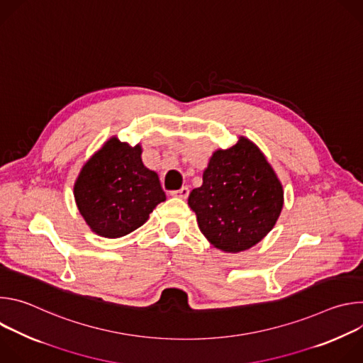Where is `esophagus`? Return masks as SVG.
<instances>
[{
	"instance_id": "obj_1",
	"label": "esophagus",
	"mask_w": 363,
	"mask_h": 363,
	"mask_svg": "<svg viewBox=\"0 0 363 363\" xmlns=\"http://www.w3.org/2000/svg\"><path fill=\"white\" fill-rule=\"evenodd\" d=\"M171 195L172 196H178V198H188V195H189V188L188 186H182L181 189H178V191H172L171 192Z\"/></svg>"
}]
</instances>
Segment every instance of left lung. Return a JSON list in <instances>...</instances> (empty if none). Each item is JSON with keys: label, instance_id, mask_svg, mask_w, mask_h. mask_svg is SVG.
Instances as JSON below:
<instances>
[{"label": "left lung", "instance_id": "obj_1", "mask_svg": "<svg viewBox=\"0 0 363 363\" xmlns=\"http://www.w3.org/2000/svg\"><path fill=\"white\" fill-rule=\"evenodd\" d=\"M188 203L211 244L238 252L272 231L283 208V186L262 150L240 138L233 147L214 152Z\"/></svg>", "mask_w": 363, "mask_h": 363}]
</instances>
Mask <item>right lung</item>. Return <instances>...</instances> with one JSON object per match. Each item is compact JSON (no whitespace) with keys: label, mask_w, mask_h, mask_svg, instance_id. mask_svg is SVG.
<instances>
[{"label":"right lung","mask_w":363,"mask_h":363,"mask_svg":"<svg viewBox=\"0 0 363 363\" xmlns=\"http://www.w3.org/2000/svg\"><path fill=\"white\" fill-rule=\"evenodd\" d=\"M139 145L112 138L84 164L74 184V199L87 225L99 235L123 237L146 223L165 201L157 172L140 160Z\"/></svg>","instance_id":"right-lung-1"}]
</instances>
